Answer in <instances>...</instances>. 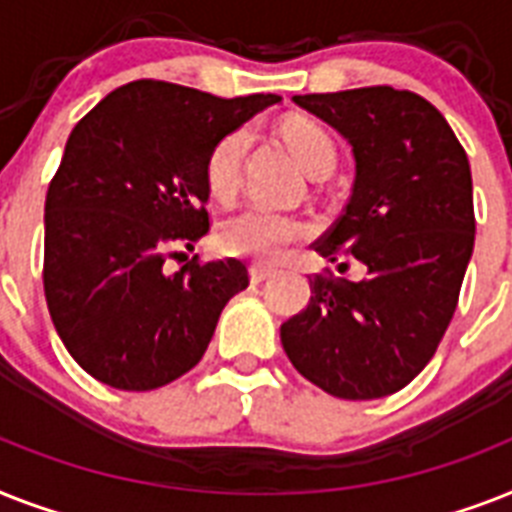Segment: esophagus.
I'll return each mask as SVG.
<instances>
[{
    "instance_id": "esophagus-1",
    "label": "esophagus",
    "mask_w": 512,
    "mask_h": 512,
    "mask_svg": "<svg viewBox=\"0 0 512 512\" xmlns=\"http://www.w3.org/2000/svg\"><path fill=\"white\" fill-rule=\"evenodd\" d=\"M273 276V268L265 263H252L249 265V278L255 281V284H260V281H265V278Z\"/></svg>"
}]
</instances>
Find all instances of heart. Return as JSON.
I'll return each mask as SVG.
<instances>
[{"label": "heart", "mask_w": 512, "mask_h": 512, "mask_svg": "<svg viewBox=\"0 0 512 512\" xmlns=\"http://www.w3.org/2000/svg\"><path fill=\"white\" fill-rule=\"evenodd\" d=\"M286 144L307 173L334 168L336 147L321 123L307 118L289 120L281 128ZM249 147L247 128H236L218 141L207 157V186L218 199H228L242 178V160ZM305 220L281 213L268 205H247L226 218L218 228V244L228 255L252 257V260H278L286 249L305 236Z\"/></svg>", "instance_id": "1"}]
</instances>
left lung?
Instances as JSON below:
<instances>
[{"instance_id": "left-lung-1", "label": "left lung", "mask_w": 512, "mask_h": 512, "mask_svg": "<svg viewBox=\"0 0 512 512\" xmlns=\"http://www.w3.org/2000/svg\"><path fill=\"white\" fill-rule=\"evenodd\" d=\"M294 102L355 155L350 202L315 252L355 257L368 276H315L281 344L323 392L378 400L426 368L455 315L476 236L471 165L442 112L413 91L365 86Z\"/></svg>"}]
</instances>
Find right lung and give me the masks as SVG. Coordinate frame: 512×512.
Segmentation results:
<instances>
[{
    "instance_id": "add662e5",
    "label": "right lung",
    "mask_w": 512,
    "mask_h": 512,
    "mask_svg": "<svg viewBox=\"0 0 512 512\" xmlns=\"http://www.w3.org/2000/svg\"><path fill=\"white\" fill-rule=\"evenodd\" d=\"M276 102L134 81L70 131L44 205V294L62 344L89 376L149 392L202 360L226 302L249 286L247 265H162L210 231L215 144Z\"/></svg>"
}]
</instances>
